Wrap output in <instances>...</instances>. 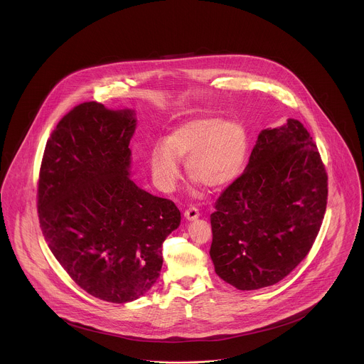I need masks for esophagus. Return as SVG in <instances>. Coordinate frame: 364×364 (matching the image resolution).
<instances>
[{
	"mask_svg": "<svg viewBox=\"0 0 364 364\" xmlns=\"http://www.w3.org/2000/svg\"><path fill=\"white\" fill-rule=\"evenodd\" d=\"M183 215H185V218L188 221H193V220H196L199 217V210L196 208H189L188 210H185Z\"/></svg>",
	"mask_w": 364,
	"mask_h": 364,
	"instance_id": "obj_1",
	"label": "esophagus"
}]
</instances>
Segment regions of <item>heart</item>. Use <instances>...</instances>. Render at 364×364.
I'll use <instances>...</instances> for the list:
<instances>
[{
	"mask_svg": "<svg viewBox=\"0 0 364 364\" xmlns=\"http://www.w3.org/2000/svg\"><path fill=\"white\" fill-rule=\"evenodd\" d=\"M248 146V130L240 120L192 119L154 146L149 159L151 175L162 192H172L181 178L179 161H186L189 178L208 189H223L241 175Z\"/></svg>",
	"mask_w": 364,
	"mask_h": 364,
	"instance_id": "1",
	"label": "heart"
}]
</instances>
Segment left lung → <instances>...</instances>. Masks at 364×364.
I'll return each instance as SVG.
<instances>
[{
  "label": "left lung",
  "mask_w": 364,
  "mask_h": 364,
  "mask_svg": "<svg viewBox=\"0 0 364 364\" xmlns=\"http://www.w3.org/2000/svg\"><path fill=\"white\" fill-rule=\"evenodd\" d=\"M328 176L307 129L296 119L264 129L244 173L210 215L215 273L238 290L286 277L307 257L321 228Z\"/></svg>",
  "instance_id": "8db88e82"
}]
</instances>
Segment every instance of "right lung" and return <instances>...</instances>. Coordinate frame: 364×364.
I'll list each match as a JSON object with an SVG mask.
<instances>
[{"instance_id": "1", "label": "right lung", "mask_w": 364, "mask_h": 364, "mask_svg": "<svg viewBox=\"0 0 364 364\" xmlns=\"http://www.w3.org/2000/svg\"><path fill=\"white\" fill-rule=\"evenodd\" d=\"M133 109L75 106L48 140L38 210L54 258L87 293L123 304L143 297L159 277L162 242L181 211L132 179Z\"/></svg>"}]
</instances>
